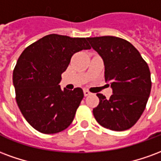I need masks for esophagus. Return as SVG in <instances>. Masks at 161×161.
<instances>
[{"instance_id": "esophagus-1", "label": "esophagus", "mask_w": 161, "mask_h": 161, "mask_svg": "<svg viewBox=\"0 0 161 161\" xmlns=\"http://www.w3.org/2000/svg\"><path fill=\"white\" fill-rule=\"evenodd\" d=\"M84 94L85 97H87V96H89V95H91V92L88 91V90H84Z\"/></svg>"}]
</instances>
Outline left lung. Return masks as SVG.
<instances>
[{
  "label": "left lung",
  "mask_w": 161,
  "mask_h": 161,
  "mask_svg": "<svg viewBox=\"0 0 161 161\" xmlns=\"http://www.w3.org/2000/svg\"><path fill=\"white\" fill-rule=\"evenodd\" d=\"M87 40L103 60L105 81L113 91L108 99L97 94L99 104L93 115L103 128L127 130L141 117L148 100L152 86L148 65L138 50L123 39L103 36Z\"/></svg>",
  "instance_id": "obj_1"
}]
</instances>
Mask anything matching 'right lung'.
Instances as JSON below:
<instances>
[{
	"label": "right lung",
	"instance_id": "add662e5",
	"mask_svg": "<svg viewBox=\"0 0 161 161\" xmlns=\"http://www.w3.org/2000/svg\"><path fill=\"white\" fill-rule=\"evenodd\" d=\"M91 49L85 38L49 34L27 46L17 61L13 83L19 110L33 128L56 134L72 122L84 97L81 88L61 90V74L74 53Z\"/></svg>",
	"mask_w": 161,
	"mask_h": 161
}]
</instances>
